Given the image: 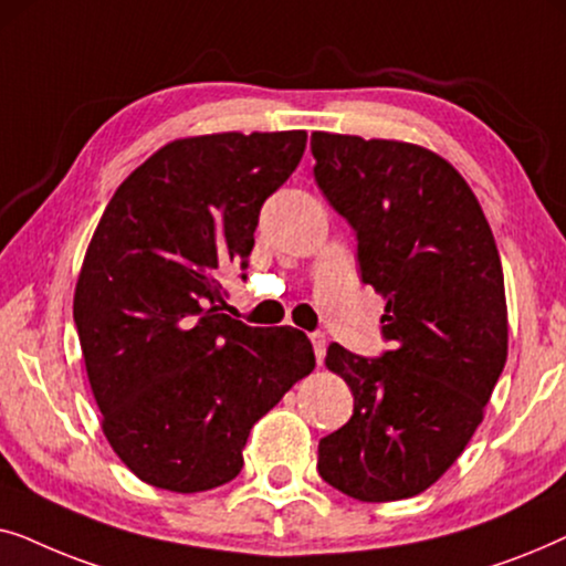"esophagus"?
<instances>
[{"label":"esophagus","instance_id":"1","mask_svg":"<svg viewBox=\"0 0 566 566\" xmlns=\"http://www.w3.org/2000/svg\"><path fill=\"white\" fill-rule=\"evenodd\" d=\"M312 345H314L316 363H319V366H322L324 353H327V337H324V335H319V332H316V335H312Z\"/></svg>","mask_w":566,"mask_h":566}]
</instances>
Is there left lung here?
I'll list each match as a JSON object with an SVG mask.
<instances>
[{
  "label": "left lung",
  "instance_id": "8db88e82",
  "mask_svg": "<svg viewBox=\"0 0 566 566\" xmlns=\"http://www.w3.org/2000/svg\"><path fill=\"white\" fill-rule=\"evenodd\" d=\"M314 177L358 231L363 283L386 298L391 350L332 343L350 386L347 424L319 440L322 479L360 502L407 500L469 446L507 360L505 277L492 229L459 169L424 146L314 130Z\"/></svg>",
  "mask_w": 566,
  "mask_h": 566
}]
</instances>
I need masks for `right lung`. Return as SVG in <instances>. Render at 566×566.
I'll return each mask as SVG.
<instances>
[{
  "instance_id": "right-lung-1",
  "label": "right lung",
  "mask_w": 566,
  "mask_h": 566,
  "mask_svg": "<svg viewBox=\"0 0 566 566\" xmlns=\"http://www.w3.org/2000/svg\"><path fill=\"white\" fill-rule=\"evenodd\" d=\"M306 130L175 138L107 203L74 289L84 368L118 459L159 490L221 486L252 424L316 366L293 327L219 314V270L247 268L260 208Z\"/></svg>"
}]
</instances>
